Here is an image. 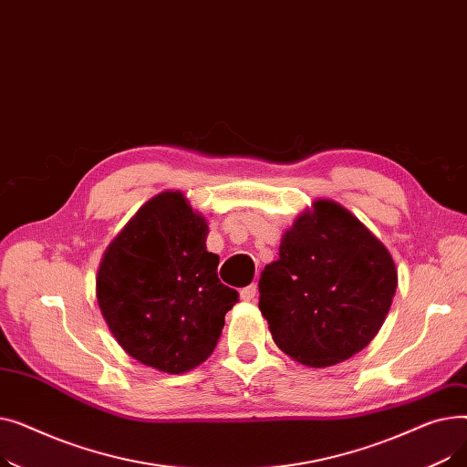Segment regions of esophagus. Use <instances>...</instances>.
I'll return each instance as SVG.
<instances>
[{
	"mask_svg": "<svg viewBox=\"0 0 467 467\" xmlns=\"http://www.w3.org/2000/svg\"><path fill=\"white\" fill-rule=\"evenodd\" d=\"M255 293H257V287H255V284H252V285L244 287V289L240 291V299H242V301H246V303H250V301H254V299H255Z\"/></svg>",
	"mask_w": 467,
	"mask_h": 467,
	"instance_id": "1",
	"label": "esophagus"
}]
</instances>
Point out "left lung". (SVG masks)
Here are the masks:
<instances>
[{"mask_svg": "<svg viewBox=\"0 0 467 467\" xmlns=\"http://www.w3.org/2000/svg\"><path fill=\"white\" fill-rule=\"evenodd\" d=\"M398 289L384 244L335 201L317 199L280 242L259 280V310L276 347L308 367L361 352L380 331Z\"/></svg>", "mask_w": 467, "mask_h": 467, "instance_id": "obj_1", "label": "left lung"}]
</instances>
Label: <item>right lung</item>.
Masks as SVG:
<instances>
[{"mask_svg": "<svg viewBox=\"0 0 467 467\" xmlns=\"http://www.w3.org/2000/svg\"><path fill=\"white\" fill-rule=\"evenodd\" d=\"M208 221L182 191L147 201L111 240L96 299L119 347L140 363L182 375L206 361L238 293L217 278Z\"/></svg>", "mask_w": 467, "mask_h": 467, "instance_id": "obj_1", "label": "right lung"}]
</instances>
